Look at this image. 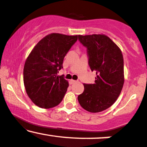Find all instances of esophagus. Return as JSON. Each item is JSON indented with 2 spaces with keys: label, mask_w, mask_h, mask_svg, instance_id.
<instances>
[{
  "label": "esophagus",
  "mask_w": 147,
  "mask_h": 147,
  "mask_svg": "<svg viewBox=\"0 0 147 147\" xmlns=\"http://www.w3.org/2000/svg\"><path fill=\"white\" fill-rule=\"evenodd\" d=\"M70 84H74V83H75L76 82V81L75 80H73V79H70Z\"/></svg>",
  "instance_id": "esophagus-1"
}]
</instances>
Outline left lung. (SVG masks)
I'll return each instance as SVG.
<instances>
[{"instance_id":"obj_1","label":"left lung","mask_w":147,"mask_h":147,"mask_svg":"<svg viewBox=\"0 0 147 147\" xmlns=\"http://www.w3.org/2000/svg\"><path fill=\"white\" fill-rule=\"evenodd\" d=\"M87 48L88 63L96 72L95 83L84 84L78 96L79 104L90 113H99L116 102L124 83V59L120 48L105 34L79 35Z\"/></svg>"}]
</instances>
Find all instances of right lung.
<instances>
[{"label": "right lung", "instance_id": "right-lung-1", "mask_svg": "<svg viewBox=\"0 0 147 147\" xmlns=\"http://www.w3.org/2000/svg\"><path fill=\"white\" fill-rule=\"evenodd\" d=\"M78 35L51 33L35 45L23 68V82L28 97L42 109H50L63 100L69 84L63 75H57L63 68V59Z\"/></svg>", "mask_w": 147, "mask_h": 147}]
</instances>
